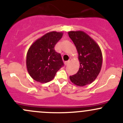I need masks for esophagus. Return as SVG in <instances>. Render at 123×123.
I'll return each mask as SVG.
<instances>
[{
    "label": "esophagus",
    "instance_id": "obj_1",
    "mask_svg": "<svg viewBox=\"0 0 123 123\" xmlns=\"http://www.w3.org/2000/svg\"><path fill=\"white\" fill-rule=\"evenodd\" d=\"M64 63H65V65L67 66V65H68V64L69 63V61H65Z\"/></svg>",
    "mask_w": 123,
    "mask_h": 123
}]
</instances>
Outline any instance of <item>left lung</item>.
Listing matches in <instances>:
<instances>
[{
	"label": "left lung",
	"instance_id": "1",
	"mask_svg": "<svg viewBox=\"0 0 123 123\" xmlns=\"http://www.w3.org/2000/svg\"><path fill=\"white\" fill-rule=\"evenodd\" d=\"M68 34L76 47L80 62L79 71L69 76V79L78 86L89 85L95 81L101 69L102 54L100 47L83 31H71Z\"/></svg>",
	"mask_w": 123,
	"mask_h": 123
}]
</instances>
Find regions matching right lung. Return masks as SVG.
<instances>
[{
    "instance_id": "add662e5",
    "label": "right lung",
    "mask_w": 123,
    "mask_h": 123,
    "mask_svg": "<svg viewBox=\"0 0 123 123\" xmlns=\"http://www.w3.org/2000/svg\"><path fill=\"white\" fill-rule=\"evenodd\" d=\"M62 36V32H49L36 40L28 49L27 69L35 81L42 83L50 81L64 65L60 54L54 49Z\"/></svg>"
}]
</instances>
